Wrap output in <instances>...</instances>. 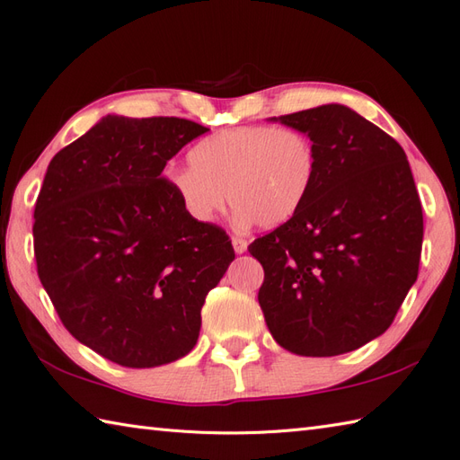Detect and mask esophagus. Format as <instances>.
<instances>
[{"mask_svg": "<svg viewBox=\"0 0 460 460\" xmlns=\"http://www.w3.org/2000/svg\"><path fill=\"white\" fill-rule=\"evenodd\" d=\"M232 246H234V252H236V253H243L248 250V242L240 238V236H232Z\"/></svg>", "mask_w": 460, "mask_h": 460, "instance_id": "obj_1", "label": "esophagus"}]
</instances>
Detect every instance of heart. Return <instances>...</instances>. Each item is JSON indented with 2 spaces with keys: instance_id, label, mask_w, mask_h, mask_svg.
<instances>
[{
  "instance_id": "b5f03b06",
  "label": "heart",
  "mask_w": 460,
  "mask_h": 460,
  "mask_svg": "<svg viewBox=\"0 0 460 460\" xmlns=\"http://www.w3.org/2000/svg\"><path fill=\"white\" fill-rule=\"evenodd\" d=\"M190 161L169 167L165 181L200 224L217 220L230 197L240 224L278 228L303 207L316 177L313 139L295 128L222 129L195 146Z\"/></svg>"
}]
</instances>
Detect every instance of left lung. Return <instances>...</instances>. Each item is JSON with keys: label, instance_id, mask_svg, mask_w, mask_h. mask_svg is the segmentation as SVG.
I'll list each match as a JSON object with an SVG mask.
<instances>
[{"label": "left lung", "instance_id": "left-lung-1", "mask_svg": "<svg viewBox=\"0 0 460 460\" xmlns=\"http://www.w3.org/2000/svg\"><path fill=\"white\" fill-rule=\"evenodd\" d=\"M316 149L307 200L250 243L271 336L299 356H336L387 331L417 279L423 210L405 151L342 104L271 118Z\"/></svg>", "mask_w": 460, "mask_h": 460}]
</instances>
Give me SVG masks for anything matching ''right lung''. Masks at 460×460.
<instances>
[{"instance_id": "right-lung-1", "label": "right lung", "mask_w": 460, "mask_h": 460, "mask_svg": "<svg viewBox=\"0 0 460 460\" xmlns=\"http://www.w3.org/2000/svg\"><path fill=\"white\" fill-rule=\"evenodd\" d=\"M204 131L108 114L50 159L39 192V279L66 331L126 368L195 349L204 299L234 260L226 232L192 220L161 177Z\"/></svg>"}]
</instances>
